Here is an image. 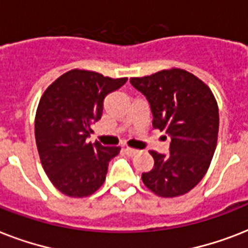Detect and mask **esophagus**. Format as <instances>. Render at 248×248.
I'll return each mask as SVG.
<instances>
[{
	"mask_svg": "<svg viewBox=\"0 0 248 248\" xmlns=\"http://www.w3.org/2000/svg\"><path fill=\"white\" fill-rule=\"evenodd\" d=\"M124 152H126V155H135L136 153H138V152L139 151H136V149H134V148H130V147H126L124 148Z\"/></svg>",
	"mask_w": 248,
	"mask_h": 248,
	"instance_id": "34e87169",
	"label": "esophagus"
}]
</instances>
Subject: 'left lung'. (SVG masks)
I'll use <instances>...</instances> for the list:
<instances>
[{
  "label": "left lung",
  "mask_w": 248,
  "mask_h": 248,
  "mask_svg": "<svg viewBox=\"0 0 248 248\" xmlns=\"http://www.w3.org/2000/svg\"><path fill=\"white\" fill-rule=\"evenodd\" d=\"M131 85L147 97L153 127L171 138L170 155L151 151L155 166L141 180L159 197L183 196L206 175L219 134V108L211 89L192 73L163 69L132 77Z\"/></svg>",
  "instance_id": "8db88e82"
}]
</instances>
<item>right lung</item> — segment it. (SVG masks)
I'll list each match as a JSON object with an SVG mask.
<instances>
[{
    "instance_id": "right-lung-1",
    "label": "right lung",
    "mask_w": 248,
    "mask_h": 248,
    "mask_svg": "<svg viewBox=\"0 0 248 248\" xmlns=\"http://www.w3.org/2000/svg\"><path fill=\"white\" fill-rule=\"evenodd\" d=\"M127 78L72 69L45 90L37 107L34 135L41 163L52 185L73 198L96 192L120 147L87 143L91 124L101 118L103 101Z\"/></svg>"
}]
</instances>
